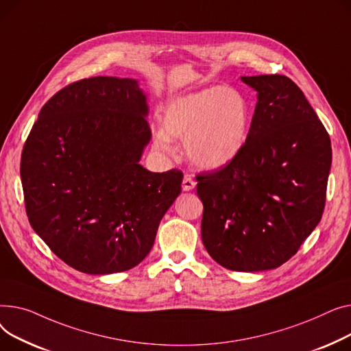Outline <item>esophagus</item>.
<instances>
[{"mask_svg": "<svg viewBox=\"0 0 351 351\" xmlns=\"http://www.w3.org/2000/svg\"><path fill=\"white\" fill-rule=\"evenodd\" d=\"M195 184L197 182L194 181L191 174H185L184 178H182V190L184 191H191L195 187Z\"/></svg>", "mask_w": 351, "mask_h": 351, "instance_id": "esophagus-1", "label": "esophagus"}]
</instances>
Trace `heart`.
Segmentation results:
<instances>
[{"label": "heart", "mask_w": 351, "mask_h": 351, "mask_svg": "<svg viewBox=\"0 0 351 351\" xmlns=\"http://www.w3.org/2000/svg\"><path fill=\"white\" fill-rule=\"evenodd\" d=\"M251 113L245 97L231 88H210L173 100L164 112L154 149L170 154V137L185 140L190 160L201 169L228 166L245 146Z\"/></svg>", "instance_id": "obj_1"}]
</instances>
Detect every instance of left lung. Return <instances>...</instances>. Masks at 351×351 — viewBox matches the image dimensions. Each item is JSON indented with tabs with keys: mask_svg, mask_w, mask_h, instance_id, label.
I'll use <instances>...</instances> for the list:
<instances>
[{
	"mask_svg": "<svg viewBox=\"0 0 351 351\" xmlns=\"http://www.w3.org/2000/svg\"><path fill=\"white\" fill-rule=\"evenodd\" d=\"M242 80L258 92L245 146L228 166L197 174V194L211 258L226 269L259 272L289 261L320 222L332 144L292 79Z\"/></svg>",
	"mask_w": 351,
	"mask_h": 351,
	"instance_id": "obj_1",
	"label": "left lung"
}]
</instances>
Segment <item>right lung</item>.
Wrapping results in <instances>:
<instances>
[{
  "label": "right lung",
  "instance_id": "obj_1",
  "mask_svg": "<svg viewBox=\"0 0 351 351\" xmlns=\"http://www.w3.org/2000/svg\"><path fill=\"white\" fill-rule=\"evenodd\" d=\"M146 116L134 79L96 76L55 93L28 134L21 181L29 223L79 272L138 265L181 193L182 171L138 164L152 137Z\"/></svg>",
  "mask_w": 351,
  "mask_h": 351
}]
</instances>
